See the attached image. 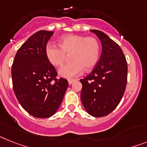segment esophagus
<instances>
[{"instance_id":"1","label":"esophagus","mask_w":147,"mask_h":147,"mask_svg":"<svg viewBox=\"0 0 147 147\" xmlns=\"http://www.w3.org/2000/svg\"><path fill=\"white\" fill-rule=\"evenodd\" d=\"M76 80V79H69L68 80V82H69V84H71L73 83V82H75Z\"/></svg>"}]
</instances>
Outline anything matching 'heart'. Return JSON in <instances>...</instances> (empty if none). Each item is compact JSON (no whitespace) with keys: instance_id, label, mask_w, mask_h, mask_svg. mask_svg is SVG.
<instances>
[{"instance_id":"heart-1","label":"heart","mask_w":147,"mask_h":147,"mask_svg":"<svg viewBox=\"0 0 147 147\" xmlns=\"http://www.w3.org/2000/svg\"><path fill=\"white\" fill-rule=\"evenodd\" d=\"M60 47L48 44L45 53L47 60L52 66L59 67L63 64L66 55L71 62L63 66L58 73L65 78H71L78 76L85 70L94 67L100 56V43L93 36L67 34L57 39Z\"/></svg>"}]
</instances>
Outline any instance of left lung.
Masks as SVG:
<instances>
[{"label": "left lung", "mask_w": 147, "mask_h": 147, "mask_svg": "<svg viewBox=\"0 0 147 147\" xmlns=\"http://www.w3.org/2000/svg\"><path fill=\"white\" fill-rule=\"evenodd\" d=\"M100 39V59L88 76L81 79V102L90 115L102 117L111 113L121 101L127 84L126 59L118 44L103 32L91 30Z\"/></svg>", "instance_id": "8db88e82"}]
</instances>
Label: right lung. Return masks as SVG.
I'll return each mask as SVG.
<instances>
[{
    "mask_svg": "<svg viewBox=\"0 0 147 147\" xmlns=\"http://www.w3.org/2000/svg\"><path fill=\"white\" fill-rule=\"evenodd\" d=\"M53 34L39 30L33 34L18 50L12 66L16 96L26 111L37 118L56 113L69 86L65 78L57 79L56 69L45 56V47Z\"/></svg>",
    "mask_w": 147,
    "mask_h": 147,
    "instance_id": "right-lung-1",
    "label": "right lung"
}]
</instances>
